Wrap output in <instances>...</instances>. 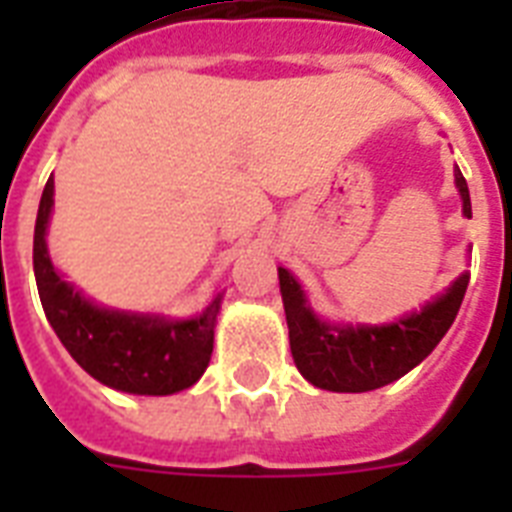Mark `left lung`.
<instances>
[{
	"label": "left lung",
	"mask_w": 512,
	"mask_h": 512,
	"mask_svg": "<svg viewBox=\"0 0 512 512\" xmlns=\"http://www.w3.org/2000/svg\"><path fill=\"white\" fill-rule=\"evenodd\" d=\"M454 180L462 196V212H470L468 183L460 170ZM470 276L462 273L446 295L425 305L420 313L388 324V327H329L305 305L303 289L287 268H279L281 297L289 324V348L297 369L316 388L335 393H364L404 377L420 364L441 337L449 332L460 311Z\"/></svg>",
	"instance_id": "1"
}]
</instances>
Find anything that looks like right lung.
<instances>
[{"instance_id":"add662e5","label":"right lung","mask_w":512,"mask_h":512,"mask_svg":"<svg viewBox=\"0 0 512 512\" xmlns=\"http://www.w3.org/2000/svg\"><path fill=\"white\" fill-rule=\"evenodd\" d=\"M52 177L44 185L34 228V273L42 308L55 335L84 372L108 388L138 396H170L191 388L212 356L220 297L191 321L103 311L60 279L47 255L44 233L52 209Z\"/></svg>"}]
</instances>
